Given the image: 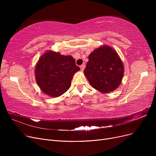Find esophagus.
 Wrapping results in <instances>:
<instances>
[{
  "label": "esophagus",
  "instance_id": "34e87169",
  "mask_svg": "<svg viewBox=\"0 0 156 156\" xmlns=\"http://www.w3.org/2000/svg\"><path fill=\"white\" fill-rule=\"evenodd\" d=\"M85 64H82L81 66H80V69H81V71H83L84 70V69H85Z\"/></svg>",
  "mask_w": 156,
  "mask_h": 156
}]
</instances>
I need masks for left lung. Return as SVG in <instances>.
Returning <instances> with one entry per match:
<instances>
[{
  "label": "left lung",
  "mask_w": 156,
  "mask_h": 156,
  "mask_svg": "<svg viewBox=\"0 0 156 156\" xmlns=\"http://www.w3.org/2000/svg\"><path fill=\"white\" fill-rule=\"evenodd\" d=\"M124 72L123 63L117 52L111 47L103 45L90 54L83 73L93 88L108 94L119 86Z\"/></svg>",
  "instance_id": "1"
}]
</instances>
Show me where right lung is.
<instances>
[{
	"mask_svg": "<svg viewBox=\"0 0 156 156\" xmlns=\"http://www.w3.org/2000/svg\"><path fill=\"white\" fill-rule=\"evenodd\" d=\"M80 70L71 55L48 51L39 58L35 75L42 92L51 97H57L70 88L73 75Z\"/></svg>",
	"mask_w": 156,
	"mask_h": 156,
	"instance_id": "obj_1",
	"label": "right lung"
}]
</instances>
